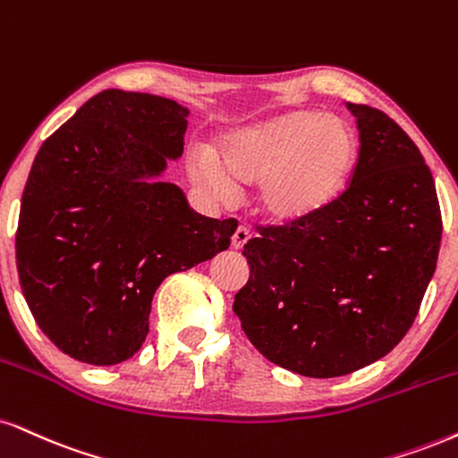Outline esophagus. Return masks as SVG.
<instances>
[{
  "mask_svg": "<svg viewBox=\"0 0 458 458\" xmlns=\"http://www.w3.org/2000/svg\"><path fill=\"white\" fill-rule=\"evenodd\" d=\"M250 239H251L250 230H247L245 225H239V228H236V233L233 234V247H234V250H243L245 243Z\"/></svg>",
  "mask_w": 458,
  "mask_h": 458,
  "instance_id": "esophagus-1",
  "label": "esophagus"
}]
</instances>
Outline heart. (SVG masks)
<instances>
[{"instance_id": "heart-1", "label": "heart", "mask_w": 458, "mask_h": 458, "mask_svg": "<svg viewBox=\"0 0 458 458\" xmlns=\"http://www.w3.org/2000/svg\"><path fill=\"white\" fill-rule=\"evenodd\" d=\"M219 158L207 148L187 156L198 185L233 198L234 179L258 183V205L275 224H299L324 213L348 190L360 162V136L348 119L299 108L219 139Z\"/></svg>"}]
</instances>
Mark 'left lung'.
Here are the masks:
<instances>
[{"label":"left lung","mask_w":458,"mask_h":458,"mask_svg":"<svg viewBox=\"0 0 458 458\" xmlns=\"http://www.w3.org/2000/svg\"><path fill=\"white\" fill-rule=\"evenodd\" d=\"M360 162L327 211L258 225L233 310L253 348L307 377H339L405 337L437 267L442 211L414 140L382 110L350 104Z\"/></svg>","instance_id":"1"}]
</instances>
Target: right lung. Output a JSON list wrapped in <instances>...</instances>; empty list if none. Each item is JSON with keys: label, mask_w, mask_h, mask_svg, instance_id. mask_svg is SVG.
I'll return each mask as SVG.
<instances>
[{"label": "right lung", "mask_w": 458, "mask_h": 458, "mask_svg": "<svg viewBox=\"0 0 458 458\" xmlns=\"http://www.w3.org/2000/svg\"><path fill=\"white\" fill-rule=\"evenodd\" d=\"M190 110L106 89L44 140L16 228V268L42 333L64 354L117 365L140 350L168 275L228 250L236 219H213L162 181Z\"/></svg>", "instance_id": "add662e5"}]
</instances>
